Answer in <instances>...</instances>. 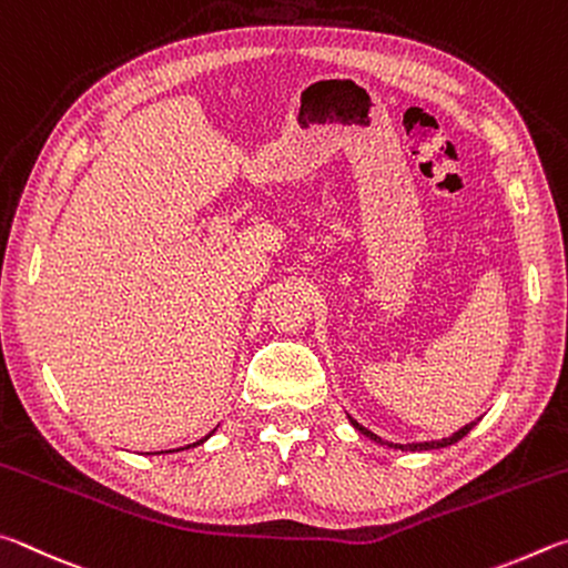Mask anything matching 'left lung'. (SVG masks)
<instances>
[{
  "mask_svg": "<svg viewBox=\"0 0 568 568\" xmlns=\"http://www.w3.org/2000/svg\"><path fill=\"white\" fill-rule=\"evenodd\" d=\"M352 424H354L356 429H359L362 434L369 436V439H374V442H382L379 436L372 434V432H366L364 426H359V424H356L354 419H352ZM474 424H476V422L466 424L464 429H459V432H456L454 436H449V439H442V442H424V444H399V446H396V449H404V452H426V449H442V446H449V444H456V442H459V439H464V436L474 429ZM389 446H394V444H389Z\"/></svg>",
  "mask_w": 568,
  "mask_h": 568,
  "instance_id": "obj_1",
  "label": "left lung"
}]
</instances>
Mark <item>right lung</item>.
I'll list each match as a JSON object with an SVG mask.
<instances>
[{"label":"right lung","mask_w":568,"mask_h":568,"mask_svg":"<svg viewBox=\"0 0 568 568\" xmlns=\"http://www.w3.org/2000/svg\"><path fill=\"white\" fill-rule=\"evenodd\" d=\"M196 444H199V442H196Z\"/></svg>","instance_id":"add662e5"}]
</instances>
